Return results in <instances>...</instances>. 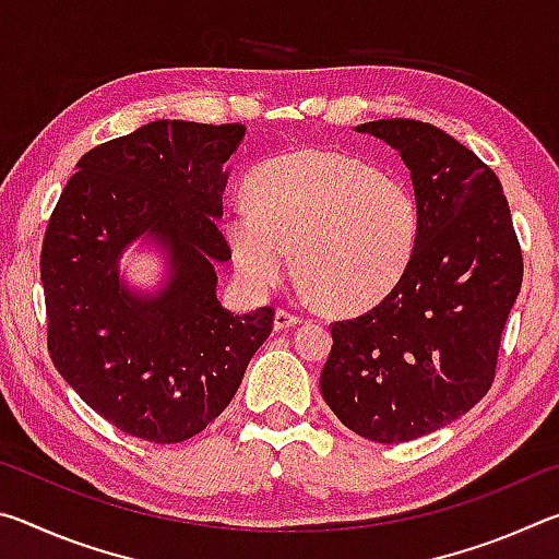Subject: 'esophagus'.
Instances as JSON below:
<instances>
[{"instance_id":"obj_1","label":"esophagus","mask_w":559,"mask_h":559,"mask_svg":"<svg viewBox=\"0 0 559 559\" xmlns=\"http://www.w3.org/2000/svg\"><path fill=\"white\" fill-rule=\"evenodd\" d=\"M300 320H302V318H300L298 313H293V310L278 308V310H276V320H273V328H276V330H286V328L298 325Z\"/></svg>"}]
</instances>
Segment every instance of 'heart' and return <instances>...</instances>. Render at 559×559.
Masks as SVG:
<instances>
[{
  "label": "heart",
  "instance_id": "obj_1",
  "mask_svg": "<svg viewBox=\"0 0 559 559\" xmlns=\"http://www.w3.org/2000/svg\"><path fill=\"white\" fill-rule=\"evenodd\" d=\"M251 206L226 216L236 273L251 290L298 271L328 306L357 310L386 296L412 261L419 210L400 177L335 150L273 157L249 177Z\"/></svg>",
  "mask_w": 559,
  "mask_h": 559
}]
</instances>
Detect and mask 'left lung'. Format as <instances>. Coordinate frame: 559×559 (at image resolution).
Masks as SVG:
<instances>
[{"label": "left lung", "mask_w": 559, "mask_h": 559, "mask_svg": "<svg viewBox=\"0 0 559 559\" xmlns=\"http://www.w3.org/2000/svg\"><path fill=\"white\" fill-rule=\"evenodd\" d=\"M400 150L419 234L396 286L367 313L335 320L320 392L359 437L402 443L484 400L523 283V253L493 169L429 122L355 128Z\"/></svg>", "instance_id": "8db88e82"}]
</instances>
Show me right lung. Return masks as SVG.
<instances>
[{
    "label": "right lung",
    "instance_id": "right-lung-1",
    "mask_svg": "<svg viewBox=\"0 0 559 559\" xmlns=\"http://www.w3.org/2000/svg\"><path fill=\"white\" fill-rule=\"evenodd\" d=\"M239 122L155 120L79 159L46 226V345L75 394L112 427L153 443L206 429L273 330V308L234 316L216 298L224 163ZM145 233L170 253V281L135 297L121 249Z\"/></svg>",
    "mask_w": 559,
    "mask_h": 559
}]
</instances>
